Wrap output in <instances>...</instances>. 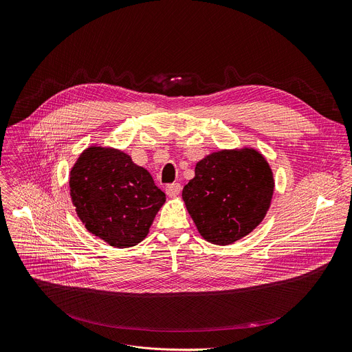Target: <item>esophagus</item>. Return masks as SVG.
<instances>
[{
	"mask_svg": "<svg viewBox=\"0 0 352 352\" xmlns=\"http://www.w3.org/2000/svg\"><path fill=\"white\" fill-rule=\"evenodd\" d=\"M179 192H181V185L177 184V182H175V184H170V185L166 186V194H167L168 197H171V198L178 197Z\"/></svg>",
	"mask_w": 352,
	"mask_h": 352,
	"instance_id": "obj_1",
	"label": "esophagus"
}]
</instances>
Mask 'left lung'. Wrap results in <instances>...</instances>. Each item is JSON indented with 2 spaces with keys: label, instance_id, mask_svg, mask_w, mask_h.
Instances as JSON below:
<instances>
[{
  "label": "left lung",
  "instance_id": "obj_1",
  "mask_svg": "<svg viewBox=\"0 0 352 352\" xmlns=\"http://www.w3.org/2000/svg\"><path fill=\"white\" fill-rule=\"evenodd\" d=\"M274 189L271 166L257 148H225L199 160L182 199L206 241L229 245L264 220Z\"/></svg>",
  "mask_w": 352,
  "mask_h": 352
}]
</instances>
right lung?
<instances>
[{"label": "right lung", "instance_id": "add662e5", "mask_svg": "<svg viewBox=\"0 0 352 352\" xmlns=\"http://www.w3.org/2000/svg\"><path fill=\"white\" fill-rule=\"evenodd\" d=\"M70 197L85 229L115 248L143 241L166 202L150 173L113 147L91 144L69 177Z\"/></svg>", "mask_w": 352, "mask_h": 352}]
</instances>
